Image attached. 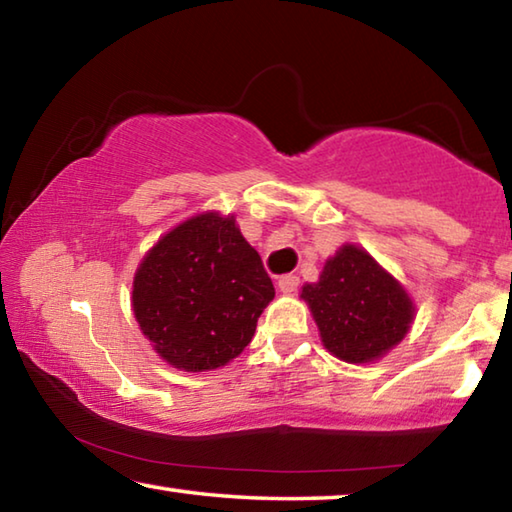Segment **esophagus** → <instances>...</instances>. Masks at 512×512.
Segmentation results:
<instances>
[{
    "instance_id": "obj_1",
    "label": "esophagus",
    "mask_w": 512,
    "mask_h": 512,
    "mask_svg": "<svg viewBox=\"0 0 512 512\" xmlns=\"http://www.w3.org/2000/svg\"><path fill=\"white\" fill-rule=\"evenodd\" d=\"M277 287H280L282 293H293V291L300 287V277L293 275V273L282 275L280 280H277Z\"/></svg>"
}]
</instances>
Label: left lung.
I'll list each match as a JSON object with an SVG mask.
<instances>
[{
	"label": "left lung",
	"mask_w": 512,
	"mask_h": 512,
	"mask_svg": "<svg viewBox=\"0 0 512 512\" xmlns=\"http://www.w3.org/2000/svg\"><path fill=\"white\" fill-rule=\"evenodd\" d=\"M302 298L325 348L348 363L381 357L404 339L413 320L406 291L357 246H343L329 259L320 280L302 287Z\"/></svg>",
	"instance_id": "1"
}]
</instances>
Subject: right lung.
I'll return each mask as SVG.
<instances>
[{
    "label": "right lung",
    "mask_w": 512,
    "mask_h": 512,
    "mask_svg": "<svg viewBox=\"0 0 512 512\" xmlns=\"http://www.w3.org/2000/svg\"><path fill=\"white\" fill-rule=\"evenodd\" d=\"M275 289L235 216H194L164 235L133 282V311L162 359L214 370L253 339Z\"/></svg>",
    "instance_id": "obj_1"
}]
</instances>
